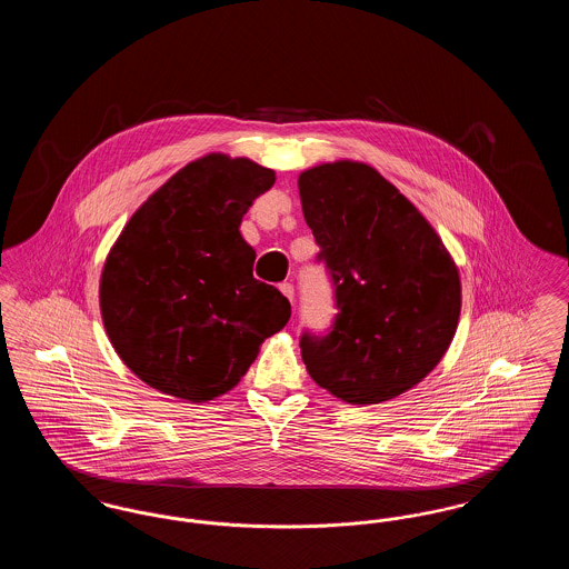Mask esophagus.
Segmentation results:
<instances>
[{"instance_id": "esophagus-1", "label": "esophagus", "mask_w": 569, "mask_h": 569, "mask_svg": "<svg viewBox=\"0 0 569 569\" xmlns=\"http://www.w3.org/2000/svg\"><path fill=\"white\" fill-rule=\"evenodd\" d=\"M279 290H281V295L288 298L290 302L295 300V286H292V283H281V286H279Z\"/></svg>"}]
</instances>
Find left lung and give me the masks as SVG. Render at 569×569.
<instances>
[{
  "label": "left lung",
  "mask_w": 569,
  "mask_h": 569,
  "mask_svg": "<svg viewBox=\"0 0 569 569\" xmlns=\"http://www.w3.org/2000/svg\"><path fill=\"white\" fill-rule=\"evenodd\" d=\"M298 193L339 309L326 337L302 335V362L346 403L390 401L448 352L459 326V267L429 219L369 163L307 168Z\"/></svg>",
  "instance_id": "8db88e82"
}]
</instances>
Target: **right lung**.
I'll list each match as a JSON object with an SVG mask.
<instances>
[{"label":"right lung","instance_id":"obj_1","mask_svg":"<svg viewBox=\"0 0 569 569\" xmlns=\"http://www.w3.org/2000/svg\"><path fill=\"white\" fill-rule=\"evenodd\" d=\"M274 172L207 153L153 191L110 247L100 313L126 367L163 395L204 403L232 390L290 302L253 277L241 237L251 202Z\"/></svg>","mask_w":569,"mask_h":569}]
</instances>
